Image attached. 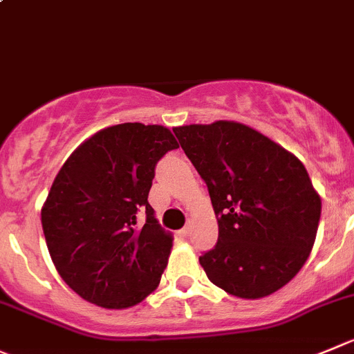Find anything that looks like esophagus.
Masks as SVG:
<instances>
[{
	"instance_id": "34e87169",
	"label": "esophagus",
	"mask_w": 354,
	"mask_h": 354,
	"mask_svg": "<svg viewBox=\"0 0 354 354\" xmlns=\"http://www.w3.org/2000/svg\"><path fill=\"white\" fill-rule=\"evenodd\" d=\"M191 231H193V224H191V222H189V224H187L186 227H184V230H183V234H184V236H189Z\"/></svg>"
}]
</instances>
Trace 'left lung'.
<instances>
[{"label": "left lung", "instance_id": "8db88e82", "mask_svg": "<svg viewBox=\"0 0 354 354\" xmlns=\"http://www.w3.org/2000/svg\"><path fill=\"white\" fill-rule=\"evenodd\" d=\"M208 187L218 240L200 257L227 294L261 299L301 271L315 245L322 198L299 158L236 121L175 127Z\"/></svg>", "mask_w": 354, "mask_h": 354}]
</instances>
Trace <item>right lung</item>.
I'll list each match as a JSON object with an SVG mask.
<instances>
[{"mask_svg": "<svg viewBox=\"0 0 354 354\" xmlns=\"http://www.w3.org/2000/svg\"><path fill=\"white\" fill-rule=\"evenodd\" d=\"M177 147L161 124H114L76 147L57 174L43 233L60 278L85 301L132 308L160 285L174 238L147 194L156 163Z\"/></svg>", "mask_w": 354, "mask_h": 354, "instance_id": "add662e5", "label": "right lung"}]
</instances>
